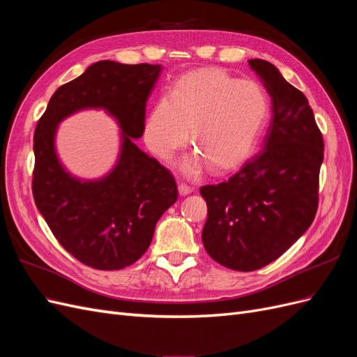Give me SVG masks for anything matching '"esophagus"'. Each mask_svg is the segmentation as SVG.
<instances>
[{
  "label": "esophagus",
  "instance_id": "obj_1",
  "mask_svg": "<svg viewBox=\"0 0 357 357\" xmlns=\"http://www.w3.org/2000/svg\"><path fill=\"white\" fill-rule=\"evenodd\" d=\"M192 192H193V188L185 185V183H181V185H178V193H180L181 197H186V195H189V193H192Z\"/></svg>",
  "mask_w": 357,
  "mask_h": 357
}]
</instances>
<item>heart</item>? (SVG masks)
I'll return each mask as SVG.
<instances>
[{"label":"heart","mask_w":357,"mask_h":357,"mask_svg":"<svg viewBox=\"0 0 357 357\" xmlns=\"http://www.w3.org/2000/svg\"><path fill=\"white\" fill-rule=\"evenodd\" d=\"M269 112L265 89L250 79H235L218 68L192 71L153 104L143 137L150 152L169 160L188 142L197 152L181 160L195 177L204 160L215 171L229 169L253 150Z\"/></svg>","instance_id":"heart-1"}]
</instances>
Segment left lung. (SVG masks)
<instances>
[{"label": "left lung", "instance_id": "obj_1", "mask_svg": "<svg viewBox=\"0 0 357 357\" xmlns=\"http://www.w3.org/2000/svg\"><path fill=\"white\" fill-rule=\"evenodd\" d=\"M273 102L262 150L219 185L199 189L207 201L205 250L235 271L271 264L316 218L323 138L305 95L271 62L250 59Z\"/></svg>", "mask_w": 357, "mask_h": 357}]
</instances>
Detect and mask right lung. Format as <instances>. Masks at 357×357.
<instances>
[{
  "mask_svg": "<svg viewBox=\"0 0 357 357\" xmlns=\"http://www.w3.org/2000/svg\"><path fill=\"white\" fill-rule=\"evenodd\" d=\"M160 66L95 62L52 95L34 134L32 195L59 244L77 261L113 271L132 265L153 238L156 223L177 201L171 172L139 150L146 102ZM86 108H102L121 126V153L109 175L82 181L63 168L54 137L63 118Z\"/></svg>",
  "mask_w": 357,
  "mask_h": 357,
  "instance_id": "right-lung-1",
  "label": "right lung"
}]
</instances>
